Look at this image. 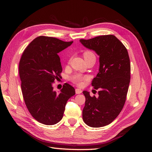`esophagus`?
<instances>
[{
  "instance_id": "34e87169",
  "label": "esophagus",
  "mask_w": 152,
  "mask_h": 152,
  "mask_svg": "<svg viewBox=\"0 0 152 152\" xmlns=\"http://www.w3.org/2000/svg\"><path fill=\"white\" fill-rule=\"evenodd\" d=\"M75 91H76V94H80V93H81L82 92V89H78V88H76V90H75Z\"/></svg>"
}]
</instances>
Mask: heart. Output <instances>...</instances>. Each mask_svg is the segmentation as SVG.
Returning a JSON list of instances; mask_svg holds the SVG:
<instances>
[{"label": "heart", "instance_id": "b5f03b06", "mask_svg": "<svg viewBox=\"0 0 152 152\" xmlns=\"http://www.w3.org/2000/svg\"><path fill=\"white\" fill-rule=\"evenodd\" d=\"M93 56H95L94 53L90 51H86L83 53V57H84V59L85 58L91 57ZM70 80H71V82H72L74 83H75V84L79 86H82L83 85L84 82L88 80V76L77 73L74 74V75L70 76Z\"/></svg>", "mask_w": 152, "mask_h": 152}]
</instances>
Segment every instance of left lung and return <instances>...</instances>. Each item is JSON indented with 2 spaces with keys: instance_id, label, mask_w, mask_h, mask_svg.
Instances as JSON below:
<instances>
[{
  "instance_id": "8db88e82",
  "label": "left lung",
  "mask_w": 152,
  "mask_h": 152,
  "mask_svg": "<svg viewBox=\"0 0 152 152\" xmlns=\"http://www.w3.org/2000/svg\"><path fill=\"white\" fill-rule=\"evenodd\" d=\"M83 46L99 56V70L91 85L99 89V96H86L82 118L91 127H101L114 120L125 104L131 79V64L125 46L114 35H102L91 39H80Z\"/></svg>"
}]
</instances>
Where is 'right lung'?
Masks as SVG:
<instances>
[{"label":"right lung","mask_w":152,"mask_h":152,"mask_svg":"<svg viewBox=\"0 0 152 152\" xmlns=\"http://www.w3.org/2000/svg\"><path fill=\"white\" fill-rule=\"evenodd\" d=\"M72 42L40 36L32 41L22 54L19 73L23 96L30 114L41 124L51 125L60 121L68 100L75 95V89L67 83L59 93L53 88L62 72L57 53Z\"/></svg>","instance_id":"right-lung-1"}]
</instances>
